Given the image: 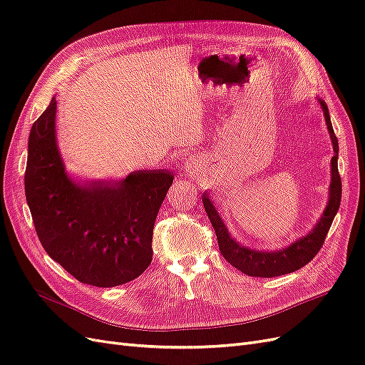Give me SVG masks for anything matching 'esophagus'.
Here are the masks:
<instances>
[{
  "label": "esophagus",
  "mask_w": 365,
  "mask_h": 365,
  "mask_svg": "<svg viewBox=\"0 0 365 365\" xmlns=\"http://www.w3.org/2000/svg\"><path fill=\"white\" fill-rule=\"evenodd\" d=\"M196 164H193V163H187L185 165H184V169H182V172L187 175V176H195L196 175Z\"/></svg>",
  "instance_id": "1"
}]
</instances>
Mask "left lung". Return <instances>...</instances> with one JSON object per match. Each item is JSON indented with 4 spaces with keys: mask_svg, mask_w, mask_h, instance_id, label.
<instances>
[{
    "mask_svg": "<svg viewBox=\"0 0 365 365\" xmlns=\"http://www.w3.org/2000/svg\"><path fill=\"white\" fill-rule=\"evenodd\" d=\"M319 105L323 108L330 140H332V145H334V157H332V161H330V164H332L330 165V170H332L330 178L332 180H330L327 207L324 210L322 219L318 220V224L312 231H309V235L298 239L288 248H283L279 251L251 250L248 247L240 245L239 242H236L233 237H231L222 217L219 216L213 202L210 201L207 192L202 195L204 208L210 222H212L216 231L220 254H222L230 264H233L235 268H237L240 272L250 275V277H277V275L289 274L303 268L304 264H307L315 257V254L319 251V248L323 247L327 231L334 222V217L339 208L341 190H342L341 176L338 172V140L332 128V121H330L327 105L323 101H319Z\"/></svg>",
    "mask_w": 365,
    "mask_h": 365,
    "instance_id": "8db88e82",
    "label": "left lung"
}]
</instances>
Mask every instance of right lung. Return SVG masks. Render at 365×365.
<instances>
[{
    "instance_id": "add662e5",
    "label": "right lung",
    "mask_w": 365,
    "mask_h": 365,
    "mask_svg": "<svg viewBox=\"0 0 365 365\" xmlns=\"http://www.w3.org/2000/svg\"><path fill=\"white\" fill-rule=\"evenodd\" d=\"M56 103L53 97L29 137L24 184L36 235L81 283H128L152 262L153 224L173 173L138 170L120 181H73L56 145Z\"/></svg>"
}]
</instances>
